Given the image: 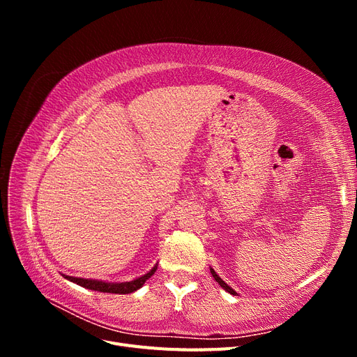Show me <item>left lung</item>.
<instances>
[{
  "instance_id": "obj_1",
  "label": "left lung",
  "mask_w": 357,
  "mask_h": 357,
  "mask_svg": "<svg viewBox=\"0 0 357 357\" xmlns=\"http://www.w3.org/2000/svg\"><path fill=\"white\" fill-rule=\"evenodd\" d=\"M210 273H211V275H213V278L215 280V282H218V283L220 284V287H222V289H225L226 291H228V294H231V295H234V296H238V294H236V291H235V290H234L231 286L226 284V283L223 282V280H222V278L218 275V273L214 271L213 268H210Z\"/></svg>"
}]
</instances>
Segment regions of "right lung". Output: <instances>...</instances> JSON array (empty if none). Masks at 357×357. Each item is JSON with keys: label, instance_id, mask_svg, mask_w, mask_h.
Returning a JSON list of instances; mask_svg holds the SVG:
<instances>
[{"label": "right lung", "instance_id": "add662e5", "mask_svg": "<svg viewBox=\"0 0 357 357\" xmlns=\"http://www.w3.org/2000/svg\"><path fill=\"white\" fill-rule=\"evenodd\" d=\"M158 269V264L150 269L149 273H146L142 277H137L131 282H122V283H112V282H102V280H93V278H82V277H71L62 274L63 278L70 280V282L79 284L84 289L89 290H96V291H104V294H119V295H126V294H132V291L138 290L139 287H143V284L147 282V280L155 274Z\"/></svg>", "mask_w": 357, "mask_h": 357}]
</instances>
